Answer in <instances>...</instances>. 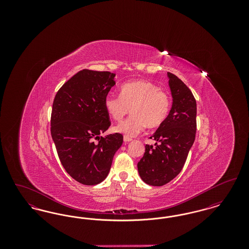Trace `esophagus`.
Segmentation results:
<instances>
[{
	"label": "esophagus",
	"mask_w": 249,
	"mask_h": 249,
	"mask_svg": "<svg viewBox=\"0 0 249 249\" xmlns=\"http://www.w3.org/2000/svg\"><path fill=\"white\" fill-rule=\"evenodd\" d=\"M123 140H124V142H130V141H132V139H131V138H130V137H127V136H124Z\"/></svg>",
	"instance_id": "esophagus-1"
}]
</instances>
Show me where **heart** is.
Segmentation results:
<instances>
[{
    "label": "heart",
    "mask_w": 249,
    "mask_h": 249,
    "mask_svg": "<svg viewBox=\"0 0 249 249\" xmlns=\"http://www.w3.org/2000/svg\"><path fill=\"white\" fill-rule=\"evenodd\" d=\"M171 107L170 97L160 88L145 80H135L120 87V97L107 95L105 107L108 115L120 121L130 109L131 117L114 128L116 132L132 137L145 125L149 129L160 127L167 119Z\"/></svg>",
    "instance_id": "obj_1"
}]
</instances>
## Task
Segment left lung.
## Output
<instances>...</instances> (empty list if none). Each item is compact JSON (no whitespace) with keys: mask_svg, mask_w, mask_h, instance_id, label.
<instances>
[{"mask_svg":"<svg viewBox=\"0 0 249 249\" xmlns=\"http://www.w3.org/2000/svg\"><path fill=\"white\" fill-rule=\"evenodd\" d=\"M173 105L165 121L150 137L154 145L145 144L137 164L139 176L150 186H163L183 169L196 134V100L177 75L167 72Z\"/></svg>","mask_w":249,"mask_h":249,"instance_id":"1","label":"left lung"}]
</instances>
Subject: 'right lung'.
<instances>
[{
    "label": "right lung",
    "mask_w": 249,
    "mask_h": 249,
    "mask_svg": "<svg viewBox=\"0 0 249 249\" xmlns=\"http://www.w3.org/2000/svg\"><path fill=\"white\" fill-rule=\"evenodd\" d=\"M115 76L84 69L59 89L53 102L51 136L60 162L83 185H97L107 178L123 142L120 133L100 136L111 124L105 100L116 85Z\"/></svg>",
    "instance_id": "add662e5"
}]
</instances>
